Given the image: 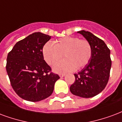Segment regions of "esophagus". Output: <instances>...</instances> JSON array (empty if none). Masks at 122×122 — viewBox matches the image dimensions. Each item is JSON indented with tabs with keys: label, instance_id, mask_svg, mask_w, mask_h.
Returning a JSON list of instances; mask_svg holds the SVG:
<instances>
[{
	"label": "esophagus",
	"instance_id": "obj_1",
	"mask_svg": "<svg viewBox=\"0 0 122 122\" xmlns=\"http://www.w3.org/2000/svg\"><path fill=\"white\" fill-rule=\"evenodd\" d=\"M65 76V74H59V76H60L61 77H64Z\"/></svg>",
	"mask_w": 122,
	"mask_h": 122
}]
</instances>
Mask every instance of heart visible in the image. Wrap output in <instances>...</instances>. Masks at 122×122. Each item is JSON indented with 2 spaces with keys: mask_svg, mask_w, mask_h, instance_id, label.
Masks as SVG:
<instances>
[{
  "mask_svg": "<svg viewBox=\"0 0 122 122\" xmlns=\"http://www.w3.org/2000/svg\"><path fill=\"white\" fill-rule=\"evenodd\" d=\"M63 54L65 59L54 66L56 72H68L83 68L91 60L92 48L86 39L72 36L61 37L53 43L48 42L43 46V57L49 65H53L61 59Z\"/></svg>",
  "mask_w": 122,
  "mask_h": 122,
  "instance_id": "obj_1",
  "label": "heart"
}]
</instances>
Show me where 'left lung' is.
<instances>
[{"label":"left lung","instance_id":"1","mask_svg":"<svg viewBox=\"0 0 122 122\" xmlns=\"http://www.w3.org/2000/svg\"><path fill=\"white\" fill-rule=\"evenodd\" d=\"M77 33L91 43L92 54L88 64L74 74L75 81L70 91L81 98H92L100 94L108 83L112 63L111 52L103 41L91 32L81 30Z\"/></svg>","mask_w":122,"mask_h":122}]
</instances>
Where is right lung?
<instances>
[{
  "mask_svg": "<svg viewBox=\"0 0 122 122\" xmlns=\"http://www.w3.org/2000/svg\"><path fill=\"white\" fill-rule=\"evenodd\" d=\"M50 38L35 32L17 42L8 53L6 66L8 77L16 94L24 100L35 102L49 97L60 78L51 72L43 57V46Z\"/></svg>",
  "mask_w": 122,
  "mask_h": 122,
  "instance_id": "add662e5",
  "label": "right lung"
}]
</instances>
